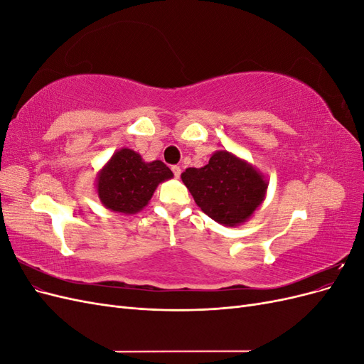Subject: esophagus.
<instances>
[{
    "instance_id": "esophagus-1",
    "label": "esophagus",
    "mask_w": 364,
    "mask_h": 364,
    "mask_svg": "<svg viewBox=\"0 0 364 364\" xmlns=\"http://www.w3.org/2000/svg\"><path fill=\"white\" fill-rule=\"evenodd\" d=\"M171 170H173V173H174V178H179L181 173H182V170H181L179 165H173Z\"/></svg>"
}]
</instances>
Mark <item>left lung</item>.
<instances>
[{"instance_id": "left-lung-1", "label": "left lung", "mask_w": 364, "mask_h": 364, "mask_svg": "<svg viewBox=\"0 0 364 364\" xmlns=\"http://www.w3.org/2000/svg\"><path fill=\"white\" fill-rule=\"evenodd\" d=\"M181 179L197 206L226 228L247 222L266 199L269 186L255 165L228 150L214 151L202 168H186Z\"/></svg>"}]
</instances>
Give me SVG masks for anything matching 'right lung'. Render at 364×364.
<instances>
[{"mask_svg": "<svg viewBox=\"0 0 364 364\" xmlns=\"http://www.w3.org/2000/svg\"><path fill=\"white\" fill-rule=\"evenodd\" d=\"M171 178V170L162 161L146 162L139 153L123 147L97 173L95 190L109 211L132 215L142 211L158 185Z\"/></svg>", "mask_w": 364, "mask_h": 364, "instance_id": "1", "label": "right lung"}]
</instances>
